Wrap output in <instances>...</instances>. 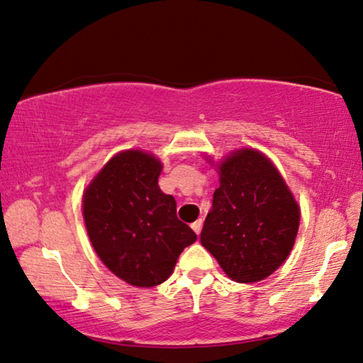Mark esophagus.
Instances as JSON below:
<instances>
[{
  "label": "esophagus",
  "mask_w": 363,
  "mask_h": 363,
  "mask_svg": "<svg viewBox=\"0 0 363 363\" xmlns=\"http://www.w3.org/2000/svg\"><path fill=\"white\" fill-rule=\"evenodd\" d=\"M201 225H203V220H201V219L195 220V223L192 224V229H194V232L196 233V235H200V232H201Z\"/></svg>",
  "instance_id": "34e87169"
}]
</instances>
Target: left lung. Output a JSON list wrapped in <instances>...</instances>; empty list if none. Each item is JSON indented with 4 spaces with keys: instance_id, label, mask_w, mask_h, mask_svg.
Here are the masks:
<instances>
[{
    "instance_id": "obj_1",
    "label": "left lung",
    "mask_w": 363,
    "mask_h": 363,
    "mask_svg": "<svg viewBox=\"0 0 363 363\" xmlns=\"http://www.w3.org/2000/svg\"><path fill=\"white\" fill-rule=\"evenodd\" d=\"M219 187L200 242L238 284L275 272L293 250L299 206L270 160L255 149L219 163Z\"/></svg>"
}]
</instances>
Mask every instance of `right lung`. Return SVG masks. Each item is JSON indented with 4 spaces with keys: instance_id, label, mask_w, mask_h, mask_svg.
<instances>
[{
    "instance_id": "obj_1",
    "label": "right lung",
    "mask_w": 363,
    "mask_h": 363,
    "mask_svg": "<svg viewBox=\"0 0 363 363\" xmlns=\"http://www.w3.org/2000/svg\"><path fill=\"white\" fill-rule=\"evenodd\" d=\"M163 164L143 150L107 162L83 194V218L93 248L112 272L134 286L163 284L182 250L196 240L177 219L176 200L158 187Z\"/></svg>"
}]
</instances>
